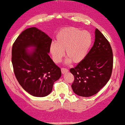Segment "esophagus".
I'll use <instances>...</instances> for the list:
<instances>
[{"mask_svg":"<svg viewBox=\"0 0 125 125\" xmlns=\"http://www.w3.org/2000/svg\"><path fill=\"white\" fill-rule=\"evenodd\" d=\"M61 70H62V74L65 73H66V72H69V70H68L67 69H66V68H62Z\"/></svg>","mask_w":125,"mask_h":125,"instance_id":"esophagus-1","label":"esophagus"}]
</instances>
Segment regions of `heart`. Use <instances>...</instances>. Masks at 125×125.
Wrapping results in <instances>:
<instances>
[{
    "label": "heart",
    "mask_w": 125,
    "mask_h": 125,
    "mask_svg": "<svg viewBox=\"0 0 125 125\" xmlns=\"http://www.w3.org/2000/svg\"><path fill=\"white\" fill-rule=\"evenodd\" d=\"M56 42L51 44L50 51L56 63L61 62L63 56H67V62L79 63L89 53L92 44V36L88 31H82L74 27H67L58 32Z\"/></svg>",
    "instance_id": "b5f03b06"
}]
</instances>
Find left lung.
Returning <instances> with one entry per match:
<instances>
[{
	"mask_svg": "<svg viewBox=\"0 0 125 125\" xmlns=\"http://www.w3.org/2000/svg\"><path fill=\"white\" fill-rule=\"evenodd\" d=\"M113 66V55L109 42L96 29L93 47L83 61L70 70L74 77L73 91L83 97L95 95L109 81Z\"/></svg>",
	"mask_w": 125,
	"mask_h": 125,
	"instance_id": "obj_1",
	"label": "left lung"
}]
</instances>
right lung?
Listing matches in <instances>:
<instances>
[{"label": "right lung", "instance_id": "1", "mask_svg": "<svg viewBox=\"0 0 125 125\" xmlns=\"http://www.w3.org/2000/svg\"><path fill=\"white\" fill-rule=\"evenodd\" d=\"M52 39L35 27L25 29L12 48V63L16 79L34 96L44 97L52 91L54 83L62 76L60 68L48 55ZM35 46L31 52L25 49Z\"/></svg>", "mask_w": 125, "mask_h": 125}]
</instances>
